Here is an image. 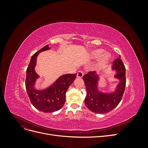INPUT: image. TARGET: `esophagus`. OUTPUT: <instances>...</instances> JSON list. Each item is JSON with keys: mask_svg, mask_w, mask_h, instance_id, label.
<instances>
[{"mask_svg": "<svg viewBox=\"0 0 148 148\" xmlns=\"http://www.w3.org/2000/svg\"><path fill=\"white\" fill-rule=\"evenodd\" d=\"M83 75H84V73H83V71H82V70H79L78 72H77V77H78V78H82L83 77Z\"/></svg>", "mask_w": 148, "mask_h": 148, "instance_id": "obj_1", "label": "esophagus"}]
</instances>
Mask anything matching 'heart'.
<instances>
[{
	"mask_svg": "<svg viewBox=\"0 0 148 148\" xmlns=\"http://www.w3.org/2000/svg\"><path fill=\"white\" fill-rule=\"evenodd\" d=\"M103 53H104V51H103L102 49H96V50L93 51L91 52V57L94 58V59H97V58L101 57ZM110 55L109 53H104V54H103L101 57L100 60H99V64L102 65L107 63V62L110 60Z\"/></svg>",
	"mask_w": 148,
	"mask_h": 148,
	"instance_id": "heart-1",
	"label": "heart"
}]
</instances>
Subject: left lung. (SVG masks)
Wrapping results in <instances>:
<instances>
[{
	"instance_id": "left-lung-1",
	"label": "left lung",
	"mask_w": 148,
	"mask_h": 148,
	"mask_svg": "<svg viewBox=\"0 0 148 148\" xmlns=\"http://www.w3.org/2000/svg\"><path fill=\"white\" fill-rule=\"evenodd\" d=\"M112 69L116 71L115 78L119 79L115 91L111 93L102 92L98 89L99 75L96 71H89L83 76V79L86 85V97L84 102L88 108L95 113L104 114L113 110L122 99L126 86L125 67L120 56L115 59Z\"/></svg>"
}]
</instances>
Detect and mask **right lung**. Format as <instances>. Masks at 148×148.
<instances>
[{
    "label": "right lung",
    "mask_w": 148,
    "mask_h": 148,
    "mask_svg": "<svg viewBox=\"0 0 148 148\" xmlns=\"http://www.w3.org/2000/svg\"><path fill=\"white\" fill-rule=\"evenodd\" d=\"M51 48L48 45L31 57L26 70L25 86L31 104L38 110L43 112H53L60 109L65 104V94L70 84L77 77L75 74H65L61 76L50 86L43 90H38L34 87L35 83L39 76L35 71L36 59L40 52Z\"/></svg>",
    "instance_id": "1"
}]
</instances>
